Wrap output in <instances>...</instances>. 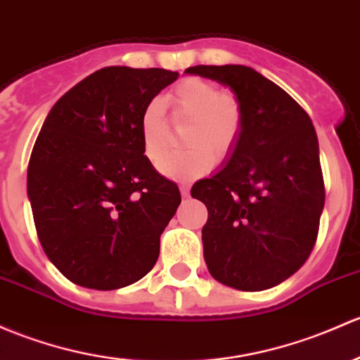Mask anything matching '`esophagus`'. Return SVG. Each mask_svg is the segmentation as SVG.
I'll return each mask as SVG.
<instances>
[{
  "label": "esophagus",
  "mask_w": 360,
  "mask_h": 360,
  "mask_svg": "<svg viewBox=\"0 0 360 360\" xmlns=\"http://www.w3.org/2000/svg\"><path fill=\"white\" fill-rule=\"evenodd\" d=\"M179 190H181V195H183L184 198H186V196H190V184H181Z\"/></svg>",
  "instance_id": "obj_1"
}]
</instances>
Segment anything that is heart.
Instances as JSON below:
<instances>
[{"label":"heart","instance_id":"1","mask_svg":"<svg viewBox=\"0 0 360 360\" xmlns=\"http://www.w3.org/2000/svg\"><path fill=\"white\" fill-rule=\"evenodd\" d=\"M174 119L190 120L184 131V143L190 148L174 151L160 158L169 143V126L165 120V103L153 98L139 117L141 145L146 158L158 162V170L172 179H195L209 172L215 157L229 153L240 136L243 108L233 93H222L214 82L200 77L181 79L169 94Z\"/></svg>","mask_w":360,"mask_h":360}]
</instances>
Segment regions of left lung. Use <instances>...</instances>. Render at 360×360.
<instances>
[{
    "instance_id": "8db88e82",
    "label": "left lung",
    "mask_w": 360,
    "mask_h": 360,
    "mask_svg": "<svg viewBox=\"0 0 360 360\" xmlns=\"http://www.w3.org/2000/svg\"><path fill=\"white\" fill-rule=\"evenodd\" d=\"M186 74L228 86L243 108L224 167L191 190L209 210L202 229L207 267L231 288H272L304 266L317 240L324 181L312 120L250 67L196 65Z\"/></svg>"
}]
</instances>
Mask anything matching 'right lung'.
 Instances as JSON below:
<instances>
[{
  "mask_svg": "<svg viewBox=\"0 0 360 360\" xmlns=\"http://www.w3.org/2000/svg\"><path fill=\"white\" fill-rule=\"evenodd\" d=\"M179 77L105 67L67 91L30 153L27 195L44 253L93 290L132 285L153 269L181 195L145 157L139 117Z\"/></svg>",
  "mask_w": 360,
  "mask_h": 360,
  "instance_id": "right-lung-1",
  "label": "right lung"
}]
</instances>
